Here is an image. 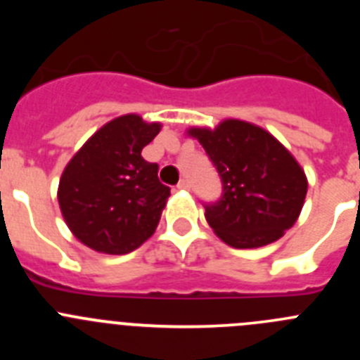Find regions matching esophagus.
I'll use <instances>...</instances> for the list:
<instances>
[{"mask_svg":"<svg viewBox=\"0 0 360 360\" xmlns=\"http://www.w3.org/2000/svg\"><path fill=\"white\" fill-rule=\"evenodd\" d=\"M178 189H182V191H187L191 187V184H189V180H186V178H182V180H180V182H178Z\"/></svg>","mask_w":360,"mask_h":360,"instance_id":"34e87169","label":"esophagus"}]
</instances>
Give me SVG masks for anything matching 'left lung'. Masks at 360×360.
I'll return each instance as SVG.
<instances>
[{
    "mask_svg": "<svg viewBox=\"0 0 360 360\" xmlns=\"http://www.w3.org/2000/svg\"><path fill=\"white\" fill-rule=\"evenodd\" d=\"M221 180V196L203 203L212 231L234 249L279 240L303 209L307 176L287 149L265 129L225 120L214 129L193 128Z\"/></svg>",
    "mask_w": 360,
    "mask_h": 360,
    "instance_id": "obj_1",
    "label": "left lung"
}]
</instances>
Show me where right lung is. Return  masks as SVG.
<instances>
[{
  "instance_id": "1",
  "label": "right lung",
  "mask_w": 360,
  "mask_h": 360,
  "mask_svg": "<svg viewBox=\"0 0 360 360\" xmlns=\"http://www.w3.org/2000/svg\"><path fill=\"white\" fill-rule=\"evenodd\" d=\"M160 131L139 115L111 120L68 162L59 182V205L79 241L104 254H128L157 229L169 187L142 149Z\"/></svg>"
}]
</instances>
